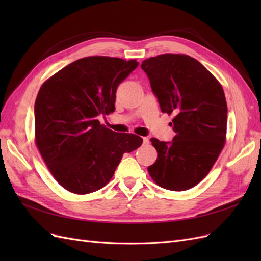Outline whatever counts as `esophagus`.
I'll use <instances>...</instances> for the list:
<instances>
[{"label": "esophagus", "instance_id": "esophagus-1", "mask_svg": "<svg viewBox=\"0 0 261 261\" xmlns=\"http://www.w3.org/2000/svg\"><path fill=\"white\" fill-rule=\"evenodd\" d=\"M143 141H144V144H148L149 143L148 137H143Z\"/></svg>", "mask_w": 261, "mask_h": 261}]
</instances>
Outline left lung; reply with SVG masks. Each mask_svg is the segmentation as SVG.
Masks as SVG:
<instances>
[{"label": "left lung", "mask_w": 261, "mask_h": 261, "mask_svg": "<svg viewBox=\"0 0 261 261\" xmlns=\"http://www.w3.org/2000/svg\"><path fill=\"white\" fill-rule=\"evenodd\" d=\"M161 111L174 114L171 143L151 138L158 152L148 168L154 183L169 191L192 188L208 175L226 140L227 106L222 86L186 54L165 53L143 61Z\"/></svg>", "instance_id": "left-lung-1"}]
</instances>
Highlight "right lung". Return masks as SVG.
Instances as JSON below:
<instances>
[{
    "label": "right lung",
    "mask_w": 261,
    "mask_h": 261,
    "mask_svg": "<svg viewBox=\"0 0 261 261\" xmlns=\"http://www.w3.org/2000/svg\"><path fill=\"white\" fill-rule=\"evenodd\" d=\"M136 60L87 57L46 80L35 102V143L55 180L86 195L105 187L125 152L143 144L135 134L116 133L97 120L113 113L117 86Z\"/></svg>",
    "instance_id": "right-lung-1"
}]
</instances>
